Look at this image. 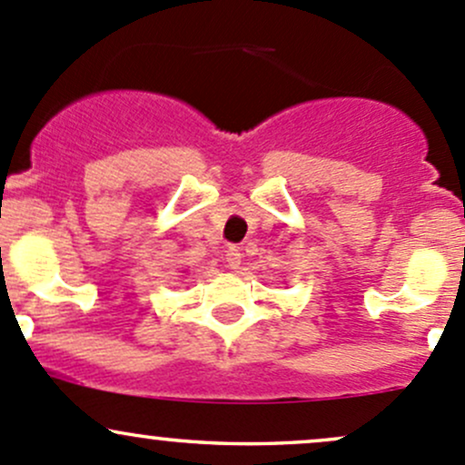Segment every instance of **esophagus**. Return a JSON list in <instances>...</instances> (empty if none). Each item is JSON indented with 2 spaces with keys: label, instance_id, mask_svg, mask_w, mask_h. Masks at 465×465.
Segmentation results:
<instances>
[{
  "label": "esophagus",
  "instance_id": "34e87169",
  "mask_svg": "<svg viewBox=\"0 0 465 465\" xmlns=\"http://www.w3.org/2000/svg\"><path fill=\"white\" fill-rule=\"evenodd\" d=\"M224 261H227L229 270H238V267H241V262H242L241 249H238L236 245H229L227 253H224Z\"/></svg>",
  "mask_w": 465,
  "mask_h": 465
}]
</instances>
